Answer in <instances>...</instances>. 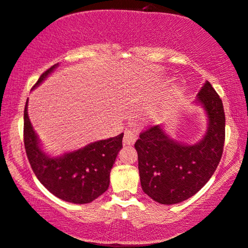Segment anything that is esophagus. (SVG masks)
Returning <instances> with one entry per match:
<instances>
[{
    "label": "esophagus",
    "instance_id": "obj_1",
    "mask_svg": "<svg viewBox=\"0 0 248 248\" xmlns=\"http://www.w3.org/2000/svg\"><path fill=\"white\" fill-rule=\"evenodd\" d=\"M137 139H138V134L135 133V131L126 130L124 134L123 143H124V145H132V144H134V142L137 141Z\"/></svg>",
    "mask_w": 248,
    "mask_h": 248
}]
</instances>
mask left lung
<instances>
[{
  "label": "left lung",
  "instance_id": "left-lung-1",
  "mask_svg": "<svg viewBox=\"0 0 248 248\" xmlns=\"http://www.w3.org/2000/svg\"><path fill=\"white\" fill-rule=\"evenodd\" d=\"M208 127L195 144L175 141L161 125L142 132L134 147L143 192L160 204H176L196 194L218 167L225 143L226 117L222 101L205 81L198 93Z\"/></svg>",
  "mask_w": 248,
  "mask_h": 248
}]
</instances>
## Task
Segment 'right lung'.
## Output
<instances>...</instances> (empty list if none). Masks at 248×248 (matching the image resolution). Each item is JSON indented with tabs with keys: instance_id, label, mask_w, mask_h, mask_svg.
I'll return each mask as SVG.
<instances>
[{
	"instance_id": "obj_1",
	"label": "right lung",
	"mask_w": 248,
	"mask_h": 248,
	"mask_svg": "<svg viewBox=\"0 0 248 248\" xmlns=\"http://www.w3.org/2000/svg\"><path fill=\"white\" fill-rule=\"evenodd\" d=\"M59 63L45 71L32 89L38 87ZM123 133L107 140H100L66 152L59 157H50L40 148L38 137L28 116V99L23 114V141L27 157L38 181L48 191L63 201L86 204L93 202L108 189L109 174L118 151L123 148Z\"/></svg>"
}]
</instances>
